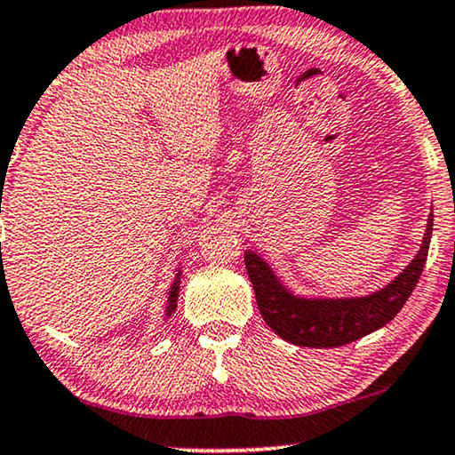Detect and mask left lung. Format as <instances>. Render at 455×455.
<instances>
[{"label": "left lung", "mask_w": 455, "mask_h": 455, "mask_svg": "<svg viewBox=\"0 0 455 455\" xmlns=\"http://www.w3.org/2000/svg\"><path fill=\"white\" fill-rule=\"evenodd\" d=\"M431 234L433 213L416 257L387 285L364 296L296 294L254 251L244 252V265L260 315L279 338L302 347H338L385 327L400 313L425 269Z\"/></svg>", "instance_id": "obj_1"}]
</instances>
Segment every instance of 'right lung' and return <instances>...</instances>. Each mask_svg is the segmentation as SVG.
Instances as JSON below:
<instances>
[{
	"label": "right lung",
	"instance_id": "right-lung-1",
	"mask_svg": "<svg viewBox=\"0 0 455 455\" xmlns=\"http://www.w3.org/2000/svg\"><path fill=\"white\" fill-rule=\"evenodd\" d=\"M180 282H182V267L176 271V279L172 282V288L167 291V304H165V316L164 319H170L173 310L178 308V296H180Z\"/></svg>",
	"mask_w": 455,
	"mask_h": 455
}]
</instances>
